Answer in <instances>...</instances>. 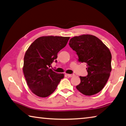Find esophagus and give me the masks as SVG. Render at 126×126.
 I'll return each mask as SVG.
<instances>
[{"label":"esophagus","instance_id":"obj_1","mask_svg":"<svg viewBox=\"0 0 126 126\" xmlns=\"http://www.w3.org/2000/svg\"><path fill=\"white\" fill-rule=\"evenodd\" d=\"M67 76L68 77H69V78H72V77L74 76V74H67Z\"/></svg>","mask_w":126,"mask_h":126}]
</instances>
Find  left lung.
Masks as SVG:
<instances>
[{
	"mask_svg": "<svg viewBox=\"0 0 126 126\" xmlns=\"http://www.w3.org/2000/svg\"><path fill=\"white\" fill-rule=\"evenodd\" d=\"M69 45L78 55V61L87 63V76H80L76 89L86 96L101 91L107 83L112 70L111 52L98 37L82 35L70 39Z\"/></svg>",
	"mask_w": 126,
	"mask_h": 126,
	"instance_id": "8db88e82",
	"label": "left lung"
}]
</instances>
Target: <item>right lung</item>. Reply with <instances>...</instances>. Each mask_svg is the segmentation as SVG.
Returning a JSON list of instances; mask_svg holds the SVG:
<instances>
[{
  "label": "right lung",
  "mask_w": 126,
  "mask_h": 126,
  "mask_svg": "<svg viewBox=\"0 0 126 126\" xmlns=\"http://www.w3.org/2000/svg\"><path fill=\"white\" fill-rule=\"evenodd\" d=\"M70 37L41 36L31 44L25 52L23 68L29 87L33 94L46 97L52 94L64 74L50 69L57 53L66 45Z\"/></svg>",
  "instance_id": "right-lung-1"
}]
</instances>
